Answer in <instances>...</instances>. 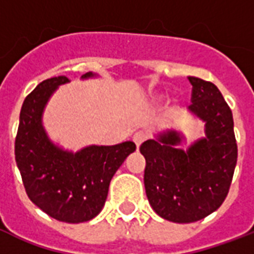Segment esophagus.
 I'll use <instances>...</instances> for the list:
<instances>
[{
	"label": "esophagus",
	"mask_w": 254,
	"mask_h": 254,
	"mask_svg": "<svg viewBox=\"0 0 254 254\" xmlns=\"http://www.w3.org/2000/svg\"><path fill=\"white\" fill-rule=\"evenodd\" d=\"M147 139V134L145 133V131H137L134 135H133V141H134V143L137 145V147L141 146V143L145 142Z\"/></svg>",
	"instance_id": "obj_1"
}]
</instances>
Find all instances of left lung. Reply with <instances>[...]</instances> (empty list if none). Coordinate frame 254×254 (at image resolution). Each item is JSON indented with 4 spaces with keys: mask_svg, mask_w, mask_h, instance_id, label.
I'll return each mask as SVG.
<instances>
[{
    "mask_svg": "<svg viewBox=\"0 0 254 254\" xmlns=\"http://www.w3.org/2000/svg\"><path fill=\"white\" fill-rule=\"evenodd\" d=\"M189 80V109L205 123L204 138L185 151L177 147L183 135L169 130L139 147L146 159L143 183L149 203L174 223H193L216 211L228 195L237 162L231 108L213 83L193 76Z\"/></svg>",
    "mask_w": 254,
    "mask_h": 254,
    "instance_id": "8db88e82",
    "label": "left lung"
}]
</instances>
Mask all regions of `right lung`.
I'll use <instances>...</instances> for the list:
<instances>
[{
  "label": "right lung",
  "instance_id": "right-lung-1",
  "mask_svg": "<svg viewBox=\"0 0 254 254\" xmlns=\"http://www.w3.org/2000/svg\"><path fill=\"white\" fill-rule=\"evenodd\" d=\"M92 76L93 73L88 72L81 77ZM68 81L65 76L51 77L26 96L14 151L30 200L49 216L76 224L99 215L107 200L111 179L135 150V143L92 145L77 153L54 145L42 125V115L55 89Z\"/></svg>",
  "mask_w": 254,
  "mask_h": 254
}]
</instances>
